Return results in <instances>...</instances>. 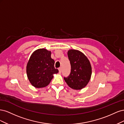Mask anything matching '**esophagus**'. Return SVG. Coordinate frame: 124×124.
Wrapping results in <instances>:
<instances>
[{
    "mask_svg": "<svg viewBox=\"0 0 124 124\" xmlns=\"http://www.w3.org/2000/svg\"><path fill=\"white\" fill-rule=\"evenodd\" d=\"M58 70H59V73H61V72H62V68H59L58 69Z\"/></svg>",
    "mask_w": 124,
    "mask_h": 124,
    "instance_id": "esophagus-1",
    "label": "esophagus"
}]
</instances>
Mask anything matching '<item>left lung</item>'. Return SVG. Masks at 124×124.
<instances>
[{
  "instance_id": "8db88e82",
  "label": "left lung",
  "mask_w": 124,
  "mask_h": 124,
  "mask_svg": "<svg viewBox=\"0 0 124 124\" xmlns=\"http://www.w3.org/2000/svg\"><path fill=\"white\" fill-rule=\"evenodd\" d=\"M68 56L71 65V72L68 77H64V80L71 88L81 89L87 85L91 79V63L80 51L70 50L68 51Z\"/></svg>"
}]
</instances>
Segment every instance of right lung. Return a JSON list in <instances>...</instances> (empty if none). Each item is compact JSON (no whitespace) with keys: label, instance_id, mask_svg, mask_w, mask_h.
<instances>
[{"label":"right lung","instance_id":"1","mask_svg":"<svg viewBox=\"0 0 124 124\" xmlns=\"http://www.w3.org/2000/svg\"><path fill=\"white\" fill-rule=\"evenodd\" d=\"M51 51L40 48L33 52L27 62L26 73L29 82L36 88L44 87L50 84L53 74L58 70L54 67Z\"/></svg>","mask_w":124,"mask_h":124}]
</instances>
